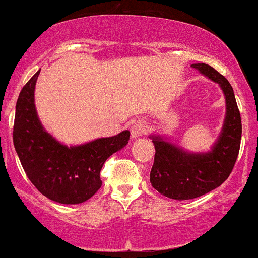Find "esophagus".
Listing matches in <instances>:
<instances>
[{
	"mask_svg": "<svg viewBox=\"0 0 258 258\" xmlns=\"http://www.w3.org/2000/svg\"><path fill=\"white\" fill-rule=\"evenodd\" d=\"M145 132H147V125H145L144 121H137V122L133 123L131 127L132 139H137L139 137H142Z\"/></svg>",
	"mask_w": 258,
	"mask_h": 258,
	"instance_id": "1",
	"label": "esophagus"
}]
</instances>
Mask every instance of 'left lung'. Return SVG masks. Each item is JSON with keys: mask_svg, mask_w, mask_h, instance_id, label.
Here are the masks:
<instances>
[{"mask_svg": "<svg viewBox=\"0 0 258 258\" xmlns=\"http://www.w3.org/2000/svg\"><path fill=\"white\" fill-rule=\"evenodd\" d=\"M191 66L219 84L225 96L226 115L218 139L206 153L185 150L166 136H149L156 151L150 172L151 185L163 196L178 201L201 197L219 187L233 169L241 141L240 113L231 84L209 64Z\"/></svg>", "mask_w": 258, "mask_h": 258, "instance_id": "obj_1", "label": "left lung"}]
</instances>
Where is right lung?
Segmentation results:
<instances>
[{
    "label": "right lung",
    "mask_w": 258,
    "mask_h": 258,
    "mask_svg": "<svg viewBox=\"0 0 258 258\" xmlns=\"http://www.w3.org/2000/svg\"><path fill=\"white\" fill-rule=\"evenodd\" d=\"M38 71L20 91L15 107L14 148L35 187L61 204H79L99 190L102 167L110 155L126 147L130 131L80 145L62 144L40 122L35 104Z\"/></svg>",
    "instance_id": "1"
}]
</instances>
